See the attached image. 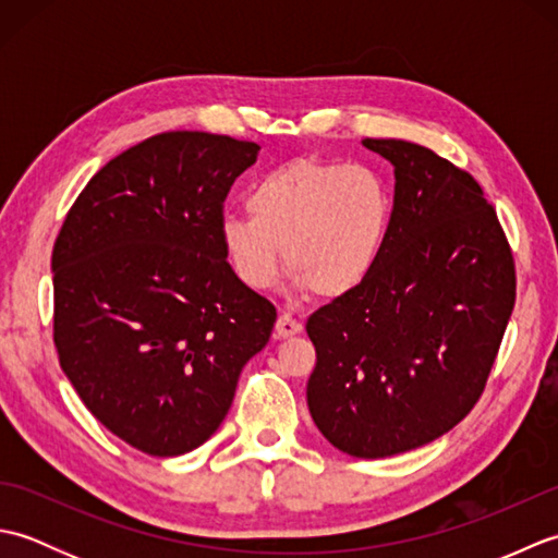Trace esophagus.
Segmentation results:
<instances>
[{
    "mask_svg": "<svg viewBox=\"0 0 558 558\" xmlns=\"http://www.w3.org/2000/svg\"><path fill=\"white\" fill-rule=\"evenodd\" d=\"M302 330V324L294 318L292 314H280L278 322H276V336L278 338H290V336H298Z\"/></svg>",
    "mask_w": 558,
    "mask_h": 558,
    "instance_id": "34e87169",
    "label": "esophagus"
}]
</instances>
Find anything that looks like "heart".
I'll return each instance as SVG.
<instances>
[{"label":"heart","instance_id":"obj_1","mask_svg":"<svg viewBox=\"0 0 558 558\" xmlns=\"http://www.w3.org/2000/svg\"><path fill=\"white\" fill-rule=\"evenodd\" d=\"M248 216L225 213L222 254L246 288L268 290L282 268L298 290L336 300L372 276L393 220V194L369 165L298 158L246 192Z\"/></svg>","mask_w":558,"mask_h":558}]
</instances>
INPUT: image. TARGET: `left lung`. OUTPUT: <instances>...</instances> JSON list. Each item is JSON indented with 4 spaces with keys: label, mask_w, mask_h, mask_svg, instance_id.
Instances as JSON below:
<instances>
[{
    "label": "left lung",
    "mask_w": 558,
    "mask_h": 558,
    "mask_svg": "<svg viewBox=\"0 0 558 558\" xmlns=\"http://www.w3.org/2000/svg\"><path fill=\"white\" fill-rule=\"evenodd\" d=\"M362 144L393 162V220L372 276L306 322V402L342 453L388 458L475 408L513 314L515 264L470 172L410 141Z\"/></svg>",
    "instance_id": "obj_1"
}]
</instances>
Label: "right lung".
Returning <instances> with one entry per match:
<instances>
[{
  "label": "right lung",
  "instance_id": "add662e5",
  "mask_svg": "<svg viewBox=\"0 0 558 558\" xmlns=\"http://www.w3.org/2000/svg\"><path fill=\"white\" fill-rule=\"evenodd\" d=\"M256 153L220 134L150 136L93 174L57 234L59 364L93 417L148 456H182L216 434L276 324L218 236Z\"/></svg>",
  "mask_w": 558,
  "mask_h": 558
}]
</instances>
